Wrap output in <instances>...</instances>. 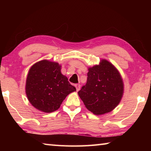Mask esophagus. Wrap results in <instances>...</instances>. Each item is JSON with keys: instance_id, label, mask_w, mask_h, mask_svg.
<instances>
[{"instance_id": "esophagus-1", "label": "esophagus", "mask_w": 151, "mask_h": 151, "mask_svg": "<svg viewBox=\"0 0 151 151\" xmlns=\"http://www.w3.org/2000/svg\"><path fill=\"white\" fill-rule=\"evenodd\" d=\"M75 87L76 88V91H78L79 90H80V88H81V85H75Z\"/></svg>"}]
</instances>
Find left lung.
Listing matches in <instances>:
<instances>
[{
    "instance_id": "obj_1",
    "label": "left lung",
    "mask_w": 151,
    "mask_h": 151,
    "mask_svg": "<svg viewBox=\"0 0 151 151\" xmlns=\"http://www.w3.org/2000/svg\"><path fill=\"white\" fill-rule=\"evenodd\" d=\"M88 111L96 115L111 112L123 94V82L115 67L106 60L88 68L87 81L78 92Z\"/></svg>"
}]
</instances>
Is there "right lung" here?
<instances>
[{
  "label": "right lung",
  "instance_id": "right-lung-1",
  "mask_svg": "<svg viewBox=\"0 0 151 151\" xmlns=\"http://www.w3.org/2000/svg\"><path fill=\"white\" fill-rule=\"evenodd\" d=\"M76 91L60 73L58 63L43 60L35 64L28 73L26 93L33 106L45 112L59 108L66 96Z\"/></svg>",
  "mask_w": 151,
  "mask_h": 151
}]
</instances>
